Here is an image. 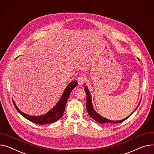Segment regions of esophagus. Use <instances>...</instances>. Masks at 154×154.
<instances>
[{"label":"esophagus","instance_id":"obj_1","mask_svg":"<svg viewBox=\"0 0 154 154\" xmlns=\"http://www.w3.org/2000/svg\"><path fill=\"white\" fill-rule=\"evenodd\" d=\"M85 81V76L84 75H80V76L78 77V79H77L78 84H79V85H82V84L84 83Z\"/></svg>","mask_w":154,"mask_h":154}]
</instances>
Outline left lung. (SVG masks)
<instances>
[{"label": "left lung", "instance_id": "left-lung-1", "mask_svg": "<svg viewBox=\"0 0 154 154\" xmlns=\"http://www.w3.org/2000/svg\"><path fill=\"white\" fill-rule=\"evenodd\" d=\"M84 89H85V93L87 94V110L88 113L89 114L90 116H91V118H92L94 119H95L96 121H97L98 122H100V123H120V122H123L124 121L127 119L133 113V112H134V111H133L132 113L131 114V115H129L126 118L123 119L122 120H119V121H111V120H109L106 118L102 117L101 116L98 115L97 112L94 110V109L93 108V106H92L91 95L89 93L88 90L87 89V87H85ZM140 102H139V104H140ZM139 104L138 105V106H137V108H136V109L134 111H136L137 109Z\"/></svg>", "mask_w": 154, "mask_h": 154}]
</instances>
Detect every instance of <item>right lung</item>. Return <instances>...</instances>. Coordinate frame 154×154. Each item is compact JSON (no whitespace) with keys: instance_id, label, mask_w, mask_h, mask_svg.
Segmentation results:
<instances>
[{"instance_id":"right-lung-1","label":"right lung","mask_w":154,"mask_h":154,"mask_svg":"<svg viewBox=\"0 0 154 154\" xmlns=\"http://www.w3.org/2000/svg\"><path fill=\"white\" fill-rule=\"evenodd\" d=\"M77 85V82L74 81L70 82L66 88L65 89L64 93L60 98L58 103L52 109L48 112L46 114L40 116H29L28 115L24 112L20 111L18 107L16 106L14 101H13V103L17 109V110L20 112L23 117H25L28 120L30 121L31 122H33V123L38 124V125H46L53 123L59 120L64 114V112L65 110L66 105L67 103V101L68 100L69 96L71 93L72 90Z\"/></svg>"}]
</instances>
